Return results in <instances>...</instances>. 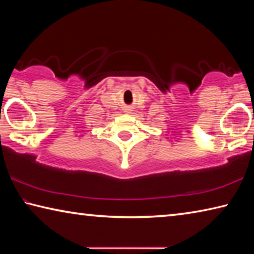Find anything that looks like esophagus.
I'll return each mask as SVG.
<instances>
[{
    "label": "esophagus",
    "instance_id": "obj_1",
    "mask_svg": "<svg viewBox=\"0 0 254 254\" xmlns=\"http://www.w3.org/2000/svg\"><path fill=\"white\" fill-rule=\"evenodd\" d=\"M130 111H131L130 107H127V113H128V112H130Z\"/></svg>",
    "mask_w": 254,
    "mask_h": 254
}]
</instances>
